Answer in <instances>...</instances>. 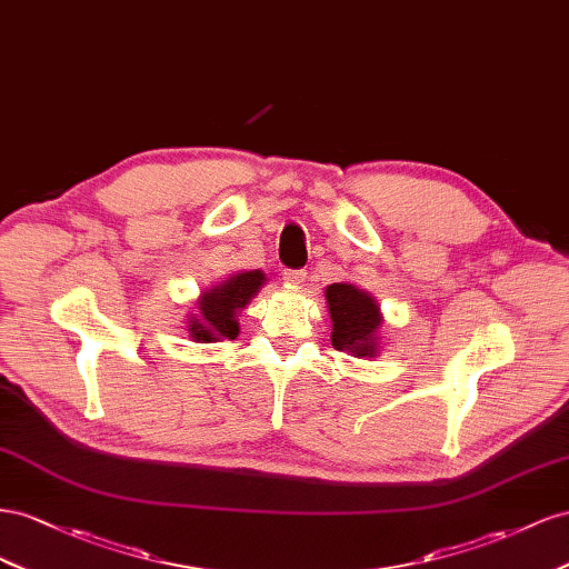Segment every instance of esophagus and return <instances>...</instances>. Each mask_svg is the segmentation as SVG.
Here are the masks:
<instances>
[{"label":"esophagus","mask_w":569,"mask_h":569,"mask_svg":"<svg viewBox=\"0 0 569 569\" xmlns=\"http://www.w3.org/2000/svg\"><path fill=\"white\" fill-rule=\"evenodd\" d=\"M305 279H307L305 269H286L283 271V281L290 286H300V283H305Z\"/></svg>","instance_id":"obj_1"}]
</instances>
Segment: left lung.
Listing matches in <instances>:
<instances>
[{"label": "left lung", "mask_w": 569, "mask_h": 569, "mask_svg": "<svg viewBox=\"0 0 569 569\" xmlns=\"http://www.w3.org/2000/svg\"><path fill=\"white\" fill-rule=\"evenodd\" d=\"M323 296L331 315L333 348L355 357H375L383 321L379 302L352 283H331Z\"/></svg>", "instance_id": "8db88e82"}]
</instances>
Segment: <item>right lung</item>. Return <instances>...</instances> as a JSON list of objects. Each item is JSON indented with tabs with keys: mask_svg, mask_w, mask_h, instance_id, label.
<instances>
[{
	"mask_svg": "<svg viewBox=\"0 0 569 569\" xmlns=\"http://www.w3.org/2000/svg\"><path fill=\"white\" fill-rule=\"evenodd\" d=\"M267 276L254 271L233 273L231 279L204 290L198 300V315H190L188 333L198 343H214L221 338H238V312L246 307L264 286Z\"/></svg>",
	"mask_w": 569,
	"mask_h": 569,
	"instance_id": "add662e5",
	"label": "right lung"
}]
</instances>
